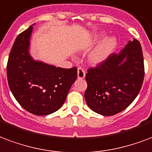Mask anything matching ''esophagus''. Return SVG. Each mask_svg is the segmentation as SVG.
<instances>
[{"instance_id":"34e87169","label":"esophagus","mask_w":152,"mask_h":152,"mask_svg":"<svg viewBox=\"0 0 152 152\" xmlns=\"http://www.w3.org/2000/svg\"><path fill=\"white\" fill-rule=\"evenodd\" d=\"M77 76L78 79H84L85 77V72L82 68H79L77 69Z\"/></svg>"}]
</instances>
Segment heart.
<instances>
[{"label":"heart","mask_w":152,"mask_h":152,"mask_svg":"<svg viewBox=\"0 0 152 152\" xmlns=\"http://www.w3.org/2000/svg\"><path fill=\"white\" fill-rule=\"evenodd\" d=\"M97 40V39H96ZM118 41L114 37H109L102 41L99 45L89 55V61L93 64H101L107 61L117 47Z\"/></svg>","instance_id":"obj_1"}]
</instances>
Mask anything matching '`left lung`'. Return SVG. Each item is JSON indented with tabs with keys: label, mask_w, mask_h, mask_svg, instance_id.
<instances>
[{
	"label": "left lung",
	"mask_w": 152,
	"mask_h": 152,
	"mask_svg": "<svg viewBox=\"0 0 152 152\" xmlns=\"http://www.w3.org/2000/svg\"><path fill=\"white\" fill-rule=\"evenodd\" d=\"M144 77L140 43L129 40L119 53H112L86 74V103L93 112L113 115L130 105L139 94Z\"/></svg>",
	"instance_id": "1"
}]
</instances>
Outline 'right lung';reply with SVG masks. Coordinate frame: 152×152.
Returning a JSON list of instances; mask_svg holds the SVG:
<instances>
[{
  "mask_svg": "<svg viewBox=\"0 0 152 152\" xmlns=\"http://www.w3.org/2000/svg\"><path fill=\"white\" fill-rule=\"evenodd\" d=\"M34 25L16 38L7 64V78L12 93L23 108L46 115L63 105L77 78V69L56 68L32 58L29 49Z\"/></svg>",
  "mask_w": 152,
  "mask_h": 152,
  "instance_id": "obj_1",
  "label": "right lung"
}]
</instances>
